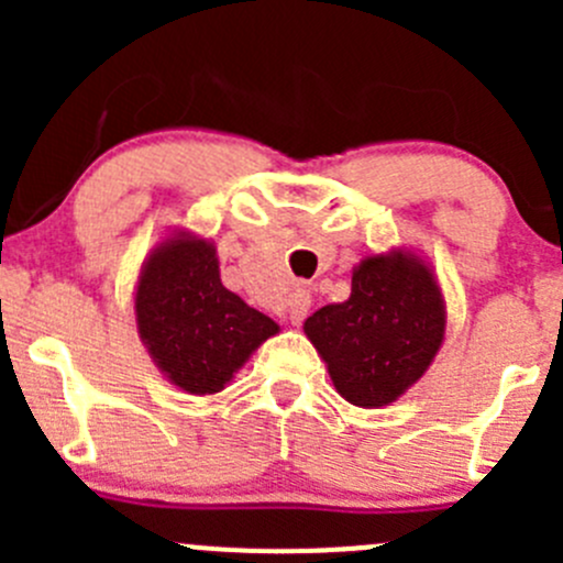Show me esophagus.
<instances>
[{
    "instance_id": "34e87169",
    "label": "esophagus",
    "mask_w": 563,
    "mask_h": 563,
    "mask_svg": "<svg viewBox=\"0 0 563 563\" xmlns=\"http://www.w3.org/2000/svg\"><path fill=\"white\" fill-rule=\"evenodd\" d=\"M310 305H313V297H310L308 288H297V291L291 294V299H288V318H291V323H299L305 316H308Z\"/></svg>"
}]
</instances>
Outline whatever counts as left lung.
Segmentation results:
<instances>
[{
  "label": "left lung",
  "instance_id": "8db88e82",
  "mask_svg": "<svg viewBox=\"0 0 563 563\" xmlns=\"http://www.w3.org/2000/svg\"><path fill=\"white\" fill-rule=\"evenodd\" d=\"M334 389L378 408L397 400L433 362L444 340V299L428 266L411 255H371L351 277V297L305 321Z\"/></svg>",
  "mask_w": 563,
  "mask_h": 563
}]
</instances>
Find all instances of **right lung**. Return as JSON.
Instances as JSON below:
<instances>
[{
	"instance_id": "add662e5",
	"label": "right lung",
	"mask_w": 563,
	"mask_h": 563,
	"mask_svg": "<svg viewBox=\"0 0 563 563\" xmlns=\"http://www.w3.org/2000/svg\"><path fill=\"white\" fill-rule=\"evenodd\" d=\"M141 340L168 378L190 395H214L277 332L269 316L220 283L209 242L176 236L152 253L135 291Z\"/></svg>"
}]
</instances>
